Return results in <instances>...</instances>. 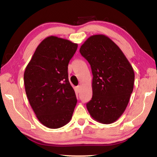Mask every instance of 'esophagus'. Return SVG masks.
<instances>
[{
  "instance_id": "esophagus-1",
  "label": "esophagus",
  "mask_w": 157,
  "mask_h": 157,
  "mask_svg": "<svg viewBox=\"0 0 157 157\" xmlns=\"http://www.w3.org/2000/svg\"><path fill=\"white\" fill-rule=\"evenodd\" d=\"M80 91H81V86H79H79H77V92L79 93Z\"/></svg>"
}]
</instances>
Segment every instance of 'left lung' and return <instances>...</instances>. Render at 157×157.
<instances>
[{"mask_svg": "<svg viewBox=\"0 0 157 157\" xmlns=\"http://www.w3.org/2000/svg\"><path fill=\"white\" fill-rule=\"evenodd\" d=\"M79 52L91 65V100L86 103L95 121L110 124L125 110L134 89V72L119 47L102 34L90 36Z\"/></svg>", "mask_w": 157, "mask_h": 157, "instance_id": "obj_1", "label": "left lung"}]
</instances>
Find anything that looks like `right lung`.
Segmentation results:
<instances>
[{"label": "right lung", "instance_id": "right-lung-1", "mask_svg": "<svg viewBox=\"0 0 157 157\" xmlns=\"http://www.w3.org/2000/svg\"><path fill=\"white\" fill-rule=\"evenodd\" d=\"M78 44L50 36L41 42L24 73L25 93L38 120L57 129L72 118L77 103L68 66Z\"/></svg>", "mask_w": 157, "mask_h": 157}]
</instances>
